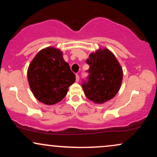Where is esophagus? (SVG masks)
<instances>
[{"label":"esophagus","instance_id":"obj_1","mask_svg":"<svg viewBox=\"0 0 157 157\" xmlns=\"http://www.w3.org/2000/svg\"><path fill=\"white\" fill-rule=\"evenodd\" d=\"M79 80H80V77L77 74H76V82H79Z\"/></svg>","mask_w":157,"mask_h":157}]
</instances>
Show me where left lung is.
Returning a JSON list of instances; mask_svg holds the SVG:
<instances>
[{
	"label": "left lung",
	"instance_id": "left-lung-1",
	"mask_svg": "<svg viewBox=\"0 0 157 157\" xmlns=\"http://www.w3.org/2000/svg\"><path fill=\"white\" fill-rule=\"evenodd\" d=\"M89 65L87 80L82 84L85 95L95 103L102 104L117 94L122 81V69L119 62L107 48H99L86 60Z\"/></svg>",
	"mask_w": 157,
	"mask_h": 157
}]
</instances>
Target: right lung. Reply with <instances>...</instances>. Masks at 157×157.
<instances>
[{"label": "right lung", "instance_id": "add662e5", "mask_svg": "<svg viewBox=\"0 0 157 157\" xmlns=\"http://www.w3.org/2000/svg\"><path fill=\"white\" fill-rule=\"evenodd\" d=\"M27 76L34 96L46 105L60 102L75 81V75L63 60V52L53 47L44 48L36 55Z\"/></svg>", "mask_w": 157, "mask_h": 157}]
</instances>
